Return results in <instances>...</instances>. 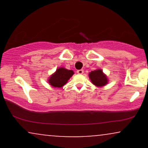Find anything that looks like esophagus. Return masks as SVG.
I'll return each instance as SVG.
<instances>
[{"instance_id": "1", "label": "esophagus", "mask_w": 148, "mask_h": 148, "mask_svg": "<svg viewBox=\"0 0 148 148\" xmlns=\"http://www.w3.org/2000/svg\"><path fill=\"white\" fill-rule=\"evenodd\" d=\"M84 69H79V70H77V72H77L79 74H84Z\"/></svg>"}]
</instances>
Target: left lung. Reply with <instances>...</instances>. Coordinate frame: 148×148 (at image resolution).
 Here are the masks:
<instances>
[{
  "mask_svg": "<svg viewBox=\"0 0 148 148\" xmlns=\"http://www.w3.org/2000/svg\"><path fill=\"white\" fill-rule=\"evenodd\" d=\"M89 77L90 79L91 82L97 87H101V86H105L108 81L107 76L103 74V71L100 69L90 72Z\"/></svg>",
  "mask_w": 148,
  "mask_h": 148,
  "instance_id": "8db88e82",
  "label": "left lung"
}]
</instances>
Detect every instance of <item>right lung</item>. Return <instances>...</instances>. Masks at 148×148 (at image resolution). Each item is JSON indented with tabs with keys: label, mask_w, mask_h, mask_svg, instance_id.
Masks as SVG:
<instances>
[{
	"label": "right lung",
	"mask_w": 148,
	"mask_h": 148,
	"mask_svg": "<svg viewBox=\"0 0 148 148\" xmlns=\"http://www.w3.org/2000/svg\"><path fill=\"white\" fill-rule=\"evenodd\" d=\"M73 74L74 72L72 70H68L64 67H60L49 77L48 82L53 87L61 88L67 84Z\"/></svg>",
	"instance_id": "add662e5"
}]
</instances>
